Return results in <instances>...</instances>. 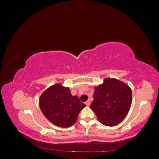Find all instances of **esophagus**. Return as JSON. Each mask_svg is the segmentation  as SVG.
I'll list each match as a JSON object with an SVG mask.
<instances>
[{
    "mask_svg": "<svg viewBox=\"0 0 159 159\" xmlns=\"http://www.w3.org/2000/svg\"><path fill=\"white\" fill-rule=\"evenodd\" d=\"M90 103H91V102H90V101H89V100L85 102V104H86L87 106H89V105H90Z\"/></svg>",
    "mask_w": 159,
    "mask_h": 159,
    "instance_id": "esophagus-1",
    "label": "esophagus"
}]
</instances>
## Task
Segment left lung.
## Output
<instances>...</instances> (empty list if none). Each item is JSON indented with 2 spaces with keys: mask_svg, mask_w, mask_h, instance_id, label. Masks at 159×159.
I'll list each match as a JSON object with an SVG mask.
<instances>
[{
  "mask_svg": "<svg viewBox=\"0 0 159 159\" xmlns=\"http://www.w3.org/2000/svg\"><path fill=\"white\" fill-rule=\"evenodd\" d=\"M94 101L90 108L99 122L112 127L125 119L131 107L132 89L128 85L113 78H106L94 88Z\"/></svg>",
  "mask_w": 159,
  "mask_h": 159,
  "instance_id": "1",
  "label": "left lung"
}]
</instances>
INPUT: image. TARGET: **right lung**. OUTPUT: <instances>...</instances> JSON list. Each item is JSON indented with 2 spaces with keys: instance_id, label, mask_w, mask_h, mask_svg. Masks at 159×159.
Wrapping results in <instances>:
<instances>
[{
  "instance_id": "obj_1",
  "label": "right lung",
  "mask_w": 159,
  "mask_h": 159,
  "mask_svg": "<svg viewBox=\"0 0 159 159\" xmlns=\"http://www.w3.org/2000/svg\"><path fill=\"white\" fill-rule=\"evenodd\" d=\"M40 110L46 119L60 127H70L77 120L80 111L86 105L77 96H72L68 87L54 84L39 98Z\"/></svg>"
}]
</instances>
